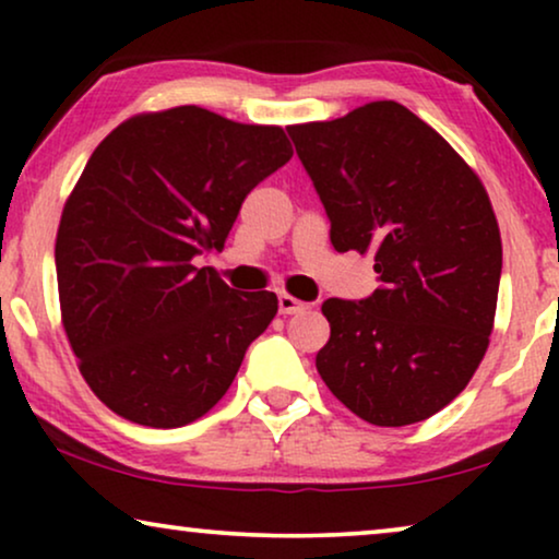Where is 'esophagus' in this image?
<instances>
[{
  "label": "esophagus",
  "instance_id": "obj_1",
  "mask_svg": "<svg viewBox=\"0 0 559 559\" xmlns=\"http://www.w3.org/2000/svg\"><path fill=\"white\" fill-rule=\"evenodd\" d=\"M277 302H280V312H282V316H297V312H305V310L310 308L308 302L297 300V297L287 295V293H282V295L277 297Z\"/></svg>",
  "mask_w": 559,
  "mask_h": 559
}]
</instances>
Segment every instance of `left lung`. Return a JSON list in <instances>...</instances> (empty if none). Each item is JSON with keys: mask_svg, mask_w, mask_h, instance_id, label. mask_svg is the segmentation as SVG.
Here are the masks:
<instances>
[{"mask_svg": "<svg viewBox=\"0 0 559 559\" xmlns=\"http://www.w3.org/2000/svg\"><path fill=\"white\" fill-rule=\"evenodd\" d=\"M335 251L373 254L379 289L323 302L316 366L366 423H423L476 373L493 328L501 234L478 175L396 102L287 127Z\"/></svg>", "mask_w": 559, "mask_h": 559, "instance_id": "obj_1", "label": "left lung"}]
</instances>
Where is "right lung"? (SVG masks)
Wrapping results in <instances>:
<instances>
[{"label":"right lung","instance_id":"1","mask_svg":"<svg viewBox=\"0 0 559 559\" xmlns=\"http://www.w3.org/2000/svg\"><path fill=\"white\" fill-rule=\"evenodd\" d=\"M289 157L282 127L201 106L127 119L88 157L58 226L60 316L119 417L182 427L228 392L277 295H239L195 259L224 249L243 198Z\"/></svg>","mask_w":559,"mask_h":559}]
</instances>
